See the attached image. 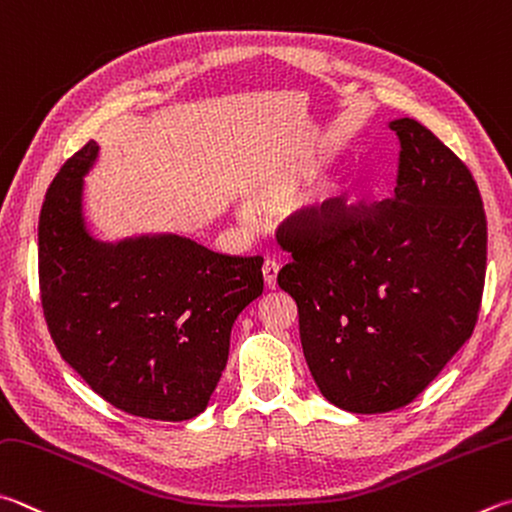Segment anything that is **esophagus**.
Segmentation results:
<instances>
[{
  "mask_svg": "<svg viewBox=\"0 0 512 512\" xmlns=\"http://www.w3.org/2000/svg\"><path fill=\"white\" fill-rule=\"evenodd\" d=\"M262 273H264L266 286L275 288L277 286V273H280V264L273 262V259H266L264 266H262Z\"/></svg>",
  "mask_w": 512,
  "mask_h": 512,
  "instance_id": "1",
  "label": "esophagus"
}]
</instances>
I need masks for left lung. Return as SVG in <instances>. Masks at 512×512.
<instances>
[{
    "label": "left lung",
    "mask_w": 512,
    "mask_h": 512,
    "mask_svg": "<svg viewBox=\"0 0 512 512\" xmlns=\"http://www.w3.org/2000/svg\"><path fill=\"white\" fill-rule=\"evenodd\" d=\"M394 197H342L295 212L280 230L293 255L277 284L293 297L315 385L353 414L412 403L479 318L488 226L470 170L414 118Z\"/></svg>",
    "instance_id": "obj_1"
}]
</instances>
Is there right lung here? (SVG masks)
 Returning <instances> with one entry per match:
<instances>
[{"label":"right lung","mask_w":512,"mask_h":512,"mask_svg":"<svg viewBox=\"0 0 512 512\" xmlns=\"http://www.w3.org/2000/svg\"><path fill=\"white\" fill-rule=\"evenodd\" d=\"M89 141L60 167L37 228L46 327L64 362L118 410L188 421L226 369L230 329L264 291V259L176 235L102 244L82 219Z\"/></svg>","instance_id":"obj_1"}]
</instances>
